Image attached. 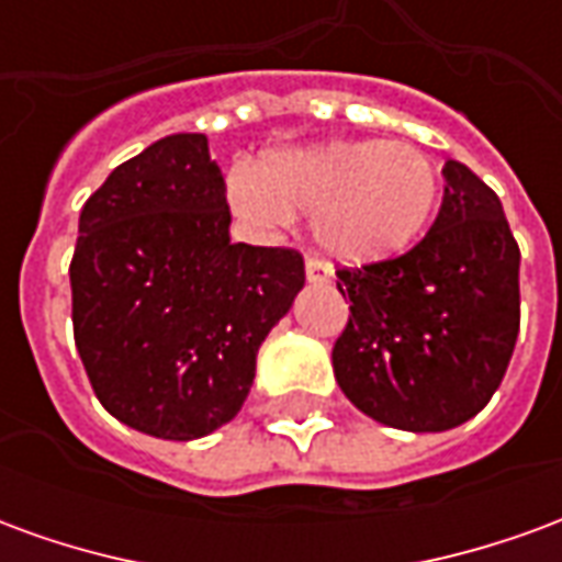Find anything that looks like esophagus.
Here are the masks:
<instances>
[{
    "label": "esophagus",
    "instance_id": "1",
    "mask_svg": "<svg viewBox=\"0 0 562 562\" xmlns=\"http://www.w3.org/2000/svg\"><path fill=\"white\" fill-rule=\"evenodd\" d=\"M306 282H313V285H325V282H330L328 265L318 261V258H306Z\"/></svg>",
    "mask_w": 562,
    "mask_h": 562
}]
</instances>
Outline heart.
I'll list each match as a JSON object with an SVG mask.
<instances>
[{"instance_id":"1","label":"heart","mask_w":562,"mask_h":562,"mask_svg":"<svg viewBox=\"0 0 562 562\" xmlns=\"http://www.w3.org/2000/svg\"><path fill=\"white\" fill-rule=\"evenodd\" d=\"M232 201L265 225L313 216V237L330 258L376 265L430 228L439 168L409 140H330L268 156L252 177H234Z\"/></svg>"}]
</instances>
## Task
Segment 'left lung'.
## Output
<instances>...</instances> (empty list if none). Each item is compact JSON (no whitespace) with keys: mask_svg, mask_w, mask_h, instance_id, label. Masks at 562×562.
Masks as SVG:
<instances>
[{"mask_svg":"<svg viewBox=\"0 0 562 562\" xmlns=\"http://www.w3.org/2000/svg\"><path fill=\"white\" fill-rule=\"evenodd\" d=\"M442 177V207L422 244L337 270L352 316L334 342V376L373 422L413 434L482 413L520 325V249L499 198L454 159Z\"/></svg>","mask_w":562,"mask_h":562,"instance_id":"8db88e82","label":"left lung"}]
</instances>
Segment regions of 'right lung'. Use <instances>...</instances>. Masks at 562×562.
I'll return each instance as SVG.
<instances>
[{
    "mask_svg": "<svg viewBox=\"0 0 562 562\" xmlns=\"http://www.w3.org/2000/svg\"><path fill=\"white\" fill-rule=\"evenodd\" d=\"M225 180L180 132L111 171L80 210L71 322L116 422L189 442L240 413L256 355L304 289V258L232 244Z\"/></svg>",
    "mask_w": 562,
    "mask_h": 562,
    "instance_id": "right-lung-1",
    "label": "right lung"
}]
</instances>
